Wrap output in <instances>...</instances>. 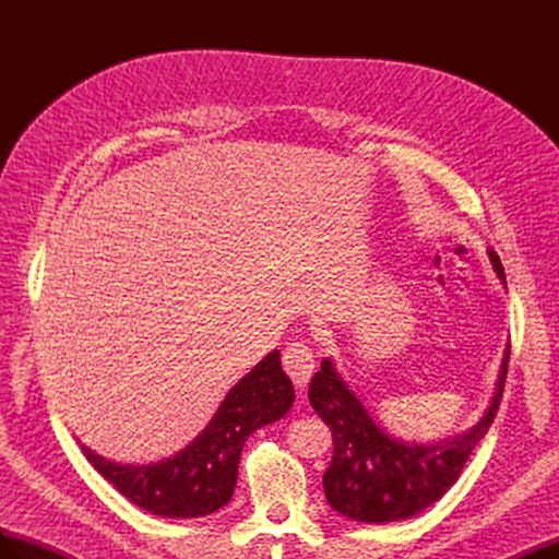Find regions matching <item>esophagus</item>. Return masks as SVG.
<instances>
[{
    "label": "esophagus",
    "mask_w": 559,
    "mask_h": 559,
    "mask_svg": "<svg viewBox=\"0 0 559 559\" xmlns=\"http://www.w3.org/2000/svg\"><path fill=\"white\" fill-rule=\"evenodd\" d=\"M284 370L289 373L296 386H306L314 370V352L306 343H289L282 354Z\"/></svg>",
    "instance_id": "esophagus-1"
}]
</instances>
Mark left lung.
Returning a JSON list of instances; mask_svg holds the SVG:
<instances>
[{
  "label": "left lung",
  "instance_id": "8db88e82",
  "mask_svg": "<svg viewBox=\"0 0 559 559\" xmlns=\"http://www.w3.org/2000/svg\"><path fill=\"white\" fill-rule=\"evenodd\" d=\"M487 257L501 284L506 275L495 249ZM511 345L503 354L495 396L471 429L443 441L415 443L389 433L326 357L310 382V403L333 431V460L324 473L331 509L357 522H399L425 511L460 478L471 452L497 417Z\"/></svg>",
  "mask_w": 559,
  "mask_h": 559
}]
</instances>
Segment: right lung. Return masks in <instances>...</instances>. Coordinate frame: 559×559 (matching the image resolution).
I'll return each mask as SVG.
<instances>
[{"mask_svg": "<svg viewBox=\"0 0 559 559\" xmlns=\"http://www.w3.org/2000/svg\"><path fill=\"white\" fill-rule=\"evenodd\" d=\"M294 399L280 349H273L233 384L207 427L165 460L118 464L88 445L81 448L99 476L151 515L202 518L230 501L247 438L289 413Z\"/></svg>", "mask_w": 559, "mask_h": 559, "instance_id": "1", "label": "right lung"}]
</instances>
